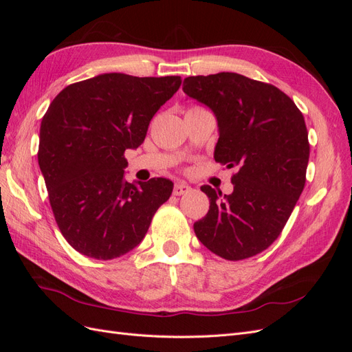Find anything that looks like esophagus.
<instances>
[{
    "label": "esophagus",
    "mask_w": 352,
    "mask_h": 352,
    "mask_svg": "<svg viewBox=\"0 0 352 352\" xmlns=\"http://www.w3.org/2000/svg\"><path fill=\"white\" fill-rule=\"evenodd\" d=\"M190 190H192V188H190L188 184H184V182H177L173 188V195L176 197H180V195H185V194H189Z\"/></svg>",
    "instance_id": "34e87169"
}]
</instances>
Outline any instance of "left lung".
<instances>
[{"label": "left lung", "instance_id": "obj_1", "mask_svg": "<svg viewBox=\"0 0 352 352\" xmlns=\"http://www.w3.org/2000/svg\"><path fill=\"white\" fill-rule=\"evenodd\" d=\"M188 97L214 113V160L228 168L233 192L201 186L210 210L194 223L201 243L236 261L267 250L278 239L305 185L310 144L302 113L270 83L221 72L184 80Z\"/></svg>", "mask_w": 352, "mask_h": 352}]
</instances>
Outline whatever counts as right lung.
I'll list each match as a JSON object with an SVG mask.
<instances>
[{"instance_id": "add662e5", "label": "right lung", "mask_w": 352, "mask_h": 352, "mask_svg": "<svg viewBox=\"0 0 352 352\" xmlns=\"http://www.w3.org/2000/svg\"><path fill=\"white\" fill-rule=\"evenodd\" d=\"M180 76L104 73L69 85L42 117L38 163L63 236L78 252L111 260L140 245L173 182L124 180L126 150L140 146Z\"/></svg>"}]
</instances>
